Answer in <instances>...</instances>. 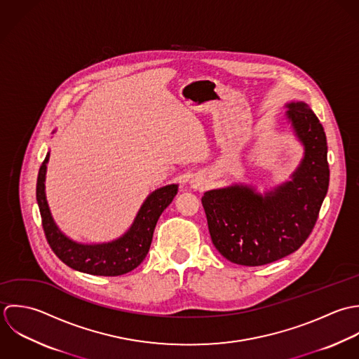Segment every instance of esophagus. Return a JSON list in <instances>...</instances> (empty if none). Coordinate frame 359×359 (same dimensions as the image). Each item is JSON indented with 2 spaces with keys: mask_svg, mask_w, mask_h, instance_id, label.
<instances>
[{
  "mask_svg": "<svg viewBox=\"0 0 359 359\" xmlns=\"http://www.w3.org/2000/svg\"><path fill=\"white\" fill-rule=\"evenodd\" d=\"M191 183H193L194 189H204V186H205V182L203 179H194Z\"/></svg>",
  "mask_w": 359,
  "mask_h": 359,
  "instance_id": "esophagus-1",
  "label": "esophagus"
}]
</instances>
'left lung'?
<instances>
[{
	"mask_svg": "<svg viewBox=\"0 0 359 359\" xmlns=\"http://www.w3.org/2000/svg\"><path fill=\"white\" fill-rule=\"evenodd\" d=\"M287 116L305 147L292 180L264 197L245 186L211 190L201 198L211 240L230 262L261 266L297 251L309 237L329 187L325 130L304 102Z\"/></svg>",
	"mask_w": 359,
	"mask_h": 359,
	"instance_id": "8db88e82",
	"label": "left lung"
}]
</instances>
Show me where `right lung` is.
<instances>
[{"label":"right lung","mask_w":359,"mask_h":359,"mask_svg":"<svg viewBox=\"0 0 359 359\" xmlns=\"http://www.w3.org/2000/svg\"><path fill=\"white\" fill-rule=\"evenodd\" d=\"M48 158L50 154L40 166L36 194L44 234L55 255L74 271L97 276H119L136 269L149 251L159 216L177 194V184L165 186L149 194L123 237L107 244L84 245L62 234L53 220L44 191Z\"/></svg>","instance_id":"add662e5"}]
</instances>
